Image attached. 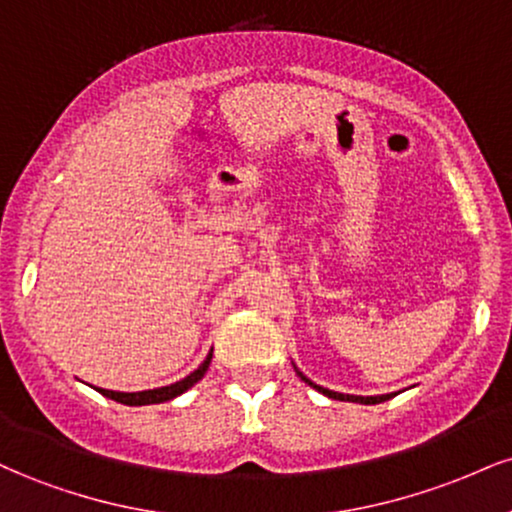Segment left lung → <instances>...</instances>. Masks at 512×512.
<instances>
[{"mask_svg":"<svg viewBox=\"0 0 512 512\" xmlns=\"http://www.w3.org/2000/svg\"><path fill=\"white\" fill-rule=\"evenodd\" d=\"M298 373V370H296ZM301 375V380H305V383H308L310 387H315L317 392H322V395H327V397H332V399H339V402H358V404H380V402H385V399H390V395H380V397H358V395H342V392H332V390H325V387H320V385H315V383H310L308 378H305L303 373H298Z\"/></svg>","mask_w":512,"mask_h":512,"instance_id":"obj_1","label":"left lung"}]
</instances>
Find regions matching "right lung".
<instances>
[{"mask_svg":"<svg viewBox=\"0 0 512 512\" xmlns=\"http://www.w3.org/2000/svg\"><path fill=\"white\" fill-rule=\"evenodd\" d=\"M211 363V354L204 358V363L199 366L197 370H192L187 378L178 380V383L173 385H166V387H156V390H144V392H115V390H101V387H96L98 392H101L103 397H110L115 399V402L120 404H127V407H144V404H161V402H168V399L182 395V392L190 390L192 385L199 383V380L204 378V373H207Z\"/></svg>","mask_w":512,"mask_h":512,"instance_id":"add662e5","label":"right lung"}]
</instances>
